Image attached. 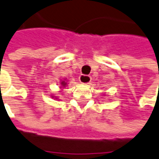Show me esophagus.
I'll use <instances>...</instances> for the list:
<instances>
[{"label":"esophagus","instance_id":"obj_1","mask_svg":"<svg viewBox=\"0 0 159 159\" xmlns=\"http://www.w3.org/2000/svg\"><path fill=\"white\" fill-rule=\"evenodd\" d=\"M79 81L81 84H88L91 83L92 81V78L90 75H81L79 77Z\"/></svg>","mask_w":159,"mask_h":159}]
</instances>
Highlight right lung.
<instances>
[{
	"instance_id": "add662e5",
	"label": "right lung",
	"mask_w": 159,
	"mask_h": 159,
	"mask_svg": "<svg viewBox=\"0 0 159 159\" xmlns=\"http://www.w3.org/2000/svg\"><path fill=\"white\" fill-rule=\"evenodd\" d=\"M67 80L66 79H65V80H61L60 82H59V84H60V89H64L66 85H67ZM51 97L52 98H54V99H56V100H59L58 99V97L57 96H54L53 94H51Z\"/></svg>"
}]
</instances>
